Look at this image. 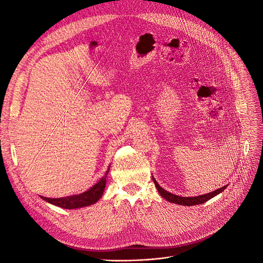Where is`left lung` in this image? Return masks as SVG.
<instances>
[{"instance_id": "obj_1", "label": "left lung", "mask_w": 263, "mask_h": 263, "mask_svg": "<svg viewBox=\"0 0 263 263\" xmlns=\"http://www.w3.org/2000/svg\"><path fill=\"white\" fill-rule=\"evenodd\" d=\"M153 180L156 184V187L159 192V194L165 198L166 200H168L170 202H174L177 204H181V205H195V204H201L205 201H208L209 199L213 198L214 196H216L219 193H222L227 186H223V187H219L211 193H208V194H203V195H199V196H195V197H182V196H178L175 194H172V193L165 191L164 189H162L159 183L157 182L156 179L153 177Z\"/></svg>"}]
</instances>
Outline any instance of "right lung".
Returning a JSON list of instances; mask_svg holds the SVG:
<instances>
[{
  "label": "right lung",
  "instance_id": "right-lung-1",
  "mask_svg": "<svg viewBox=\"0 0 263 263\" xmlns=\"http://www.w3.org/2000/svg\"><path fill=\"white\" fill-rule=\"evenodd\" d=\"M108 172H109V167L107 168L104 177L100 179L99 182H97L88 191L81 193L79 195H72V196L61 197V198H49L44 196H40V197L44 200H46L47 202L61 206L63 209H78V208H83V206L90 205L98 201L102 197L105 184H106V177Z\"/></svg>",
  "mask_w": 263,
  "mask_h": 263
}]
</instances>
